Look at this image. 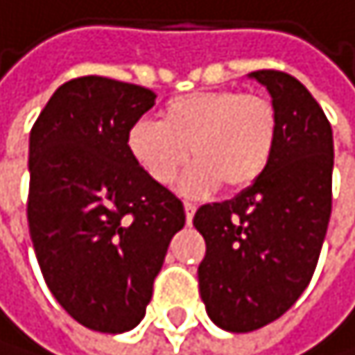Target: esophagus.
Masks as SVG:
<instances>
[{"label": "esophagus", "mask_w": 355, "mask_h": 355, "mask_svg": "<svg viewBox=\"0 0 355 355\" xmlns=\"http://www.w3.org/2000/svg\"><path fill=\"white\" fill-rule=\"evenodd\" d=\"M183 207H185V220H187V224H191V220H193V216H196V205L185 202Z\"/></svg>", "instance_id": "esophagus-1"}]
</instances>
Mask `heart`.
I'll return each mask as SVG.
<instances>
[{
	"mask_svg": "<svg viewBox=\"0 0 355 355\" xmlns=\"http://www.w3.org/2000/svg\"><path fill=\"white\" fill-rule=\"evenodd\" d=\"M278 142V112L263 94L200 90L170 98L159 123L142 118L127 133L133 164L157 185H170L196 162L181 191L205 196L224 185L237 191L267 170Z\"/></svg>",
	"mask_w": 355,
	"mask_h": 355,
	"instance_id": "b5f03b06",
	"label": "heart"
}]
</instances>
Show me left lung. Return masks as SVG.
I'll use <instances>...</instances> for the list:
<instances>
[{"label": "left lung", "instance_id": "obj_1", "mask_svg": "<svg viewBox=\"0 0 355 355\" xmlns=\"http://www.w3.org/2000/svg\"><path fill=\"white\" fill-rule=\"evenodd\" d=\"M278 112V142L267 170L232 200L202 205L193 226L207 254L198 267L211 321L252 332L282 317L309 286L332 213V127L295 77L248 75Z\"/></svg>", "mask_w": 355, "mask_h": 355}]
</instances>
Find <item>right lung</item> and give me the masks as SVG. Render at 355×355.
<instances>
[{
    "label": "right lung",
    "instance_id": "1",
    "mask_svg": "<svg viewBox=\"0 0 355 355\" xmlns=\"http://www.w3.org/2000/svg\"><path fill=\"white\" fill-rule=\"evenodd\" d=\"M155 92L77 77L53 92L30 133L27 222L44 282L75 321L120 334L146 315L183 202L139 170L129 129Z\"/></svg>",
    "mask_w": 355,
    "mask_h": 355
}]
</instances>
